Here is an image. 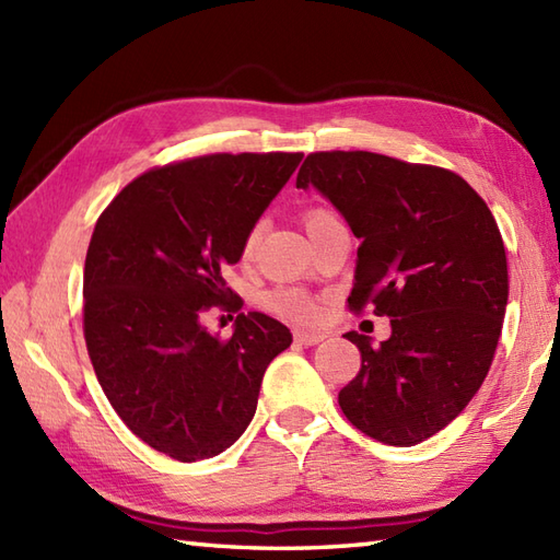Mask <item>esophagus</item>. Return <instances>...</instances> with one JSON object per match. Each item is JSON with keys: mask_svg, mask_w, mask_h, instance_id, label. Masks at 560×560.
<instances>
[{"mask_svg": "<svg viewBox=\"0 0 560 560\" xmlns=\"http://www.w3.org/2000/svg\"><path fill=\"white\" fill-rule=\"evenodd\" d=\"M293 339H295V343H301V347H315V343L325 341L327 335L325 331H295Z\"/></svg>", "mask_w": 560, "mask_h": 560, "instance_id": "34e87169", "label": "esophagus"}]
</instances>
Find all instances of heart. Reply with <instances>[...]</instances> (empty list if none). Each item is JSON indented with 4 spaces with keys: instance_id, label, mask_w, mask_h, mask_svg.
<instances>
[{
    "instance_id": "heart-1",
    "label": "heart",
    "mask_w": 560,
    "mask_h": 560,
    "mask_svg": "<svg viewBox=\"0 0 560 560\" xmlns=\"http://www.w3.org/2000/svg\"><path fill=\"white\" fill-rule=\"evenodd\" d=\"M337 221L339 219L335 217V213L327 209H311L305 213V231H307V235H315ZM255 243H257V231H253L245 237V245H243L245 257H249V253H253ZM265 305L271 313H277L279 317H287V319H291V323H313V319H317V315H319V307L311 299V295L303 291H295V289L271 291L265 299Z\"/></svg>"
}]
</instances>
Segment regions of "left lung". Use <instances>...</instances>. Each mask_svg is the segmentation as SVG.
Masks as SVG:
<instances>
[{
  "mask_svg": "<svg viewBox=\"0 0 560 560\" xmlns=\"http://www.w3.org/2000/svg\"><path fill=\"white\" fill-rule=\"evenodd\" d=\"M295 187H315L361 241L349 305L392 325L380 347L343 335L361 371L339 407L380 443H421L477 395L501 337L508 261L493 213L459 175L371 151L311 153Z\"/></svg>",
  "mask_w": 560,
  "mask_h": 560,
  "instance_id": "1",
  "label": "left lung"
}]
</instances>
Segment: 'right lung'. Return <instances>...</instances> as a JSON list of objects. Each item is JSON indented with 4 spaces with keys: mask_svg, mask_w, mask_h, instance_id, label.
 Wrapping results in <instances>:
<instances>
[{
    "mask_svg": "<svg viewBox=\"0 0 560 560\" xmlns=\"http://www.w3.org/2000/svg\"><path fill=\"white\" fill-rule=\"evenodd\" d=\"M303 153H213L149 171L101 213L83 267V335L129 431L173 459L217 457L245 433L267 365L291 331L241 313L221 341L211 305L241 311L223 269ZM232 303L229 304L228 301Z\"/></svg>",
    "mask_w": 560,
    "mask_h": 560,
    "instance_id": "add662e5",
    "label": "right lung"
}]
</instances>
